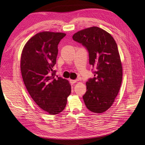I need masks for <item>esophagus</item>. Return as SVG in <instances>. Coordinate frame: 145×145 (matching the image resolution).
Instances as JSON below:
<instances>
[{
  "label": "esophagus",
  "instance_id": "esophagus-1",
  "mask_svg": "<svg viewBox=\"0 0 145 145\" xmlns=\"http://www.w3.org/2000/svg\"><path fill=\"white\" fill-rule=\"evenodd\" d=\"M70 83L71 84H74L75 83H76V80H70Z\"/></svg>",
  "mask_w": 145,
  "mask_h": 145
}]
</instances>
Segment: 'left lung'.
I'll list each match as a JSON object with an SVG mask.
<instances>
[{"label":"left lung","mask_w":145,"mask_h":145,"mask_svg":"<svg viewBox=\"0 0 145 145\" xmlns=\"http://www.w3.org/2000/svg\"><path fill=\"white\" fill-rule=\"evenodd\" d=\"M73 40L88 52L94 77L86 82L83 99L91 112L101 113L112 105L122 82V66L116 43L105 30L92 27L75 33Z\"/></svg>","instance_id":"obj_1"}]
</instances>
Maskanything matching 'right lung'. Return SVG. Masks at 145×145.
<instances>
[{
	"instance_id": "add662e5",
	"label": "right lung",
	"mask_w": 145,
	"mask_h": 145,
	"mask_svg": "<svg viewBox=\"0 0 145 145\" xmlns=\"http://www.w3.org/2000/svg\"><path fill=\"white\" fill-rule=\"evenodd\" d=\"M65 33L42 32L26 43L20 60L22 76L25 87L36 104L50 115L65 107L71 93L69 81L55 78L58 45Z\"/></svg>"
}]
</instances>
